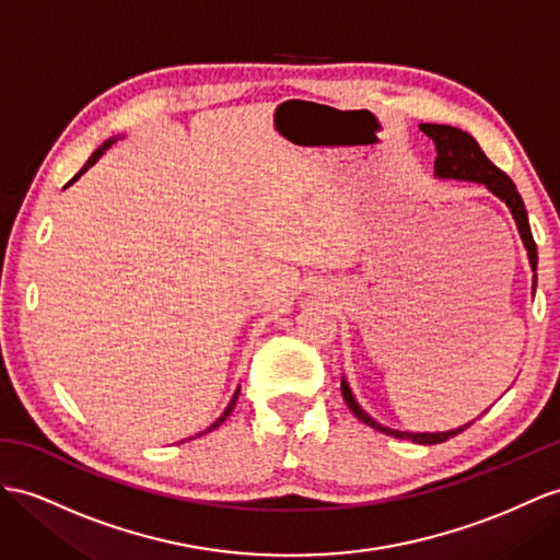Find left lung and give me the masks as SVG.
<instances>
[{
    "mask_svg": "<svg viewBox=\"0 0 560 560\" xmlns=\"http://www.w3.org/2000/svg\"><path fill=\"white\" fill-rule=\"evenodd\" d=\"M421 130L435 141V149H438L435 175L438 177L485 184L494 196L504 200V203L511 210V214H513L515 224H518L521 238H523L527 255H529V265H533V269H537V243L533 238V232H529L527 210H525V203H523L518 189H515V184L511 182L506 172L499 170L490 161V158L482 153V149L478 147V141L464 130H456V127H450V125H421ZM535 285H537V277L533 281V291H535ZM340 390H342V397H346V402H348L350 411L354 413L357 419H360L366 425H371V428L381 430V433H385V435L397 438V440H413L419 444H440V442L450 440L458 433H464V430L470 425V423H466V425L456 428V430H447V433H405V430L385 428V425H381V423L371 419L369 413H364L362 407L354 402V397H352L346 381L340 383Z\"/></svg>",
    "mask_w": 560,
    "mask_h": 560,
    "instance_id": "8db88e82",
    "label": "left lung"
}]
</instances>
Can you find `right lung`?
<instances>
[{"mask_svg":"<svg viewBox=\"0 0 560 560\" xmlns=\"http://www.w3.org/2000/svg\"><path fill=\"white\" fill-rule=\"evenodd\" d=\"M110 143H113V141H106V143H104V147H102V149H96V151H94V153H92V155H90V161H88V163H84V167H82V170H80V172H78V175H75V177H73V179H70V182H68V184H66V186H70V184H73V182H75V179H78V177H80V175H82V172H84V170H88V167H92V165H94V163H96V161H98V158H102V155H104V151H106V149H108V147H110ZM236 399H238V390H236V395H234V397H232V402H229V407H226V409H224V413H222V417H220V419H218V421H214V423H212V425H210V428H208V430H203V433H198V435H206V433H210V430H214V428H218V425H222V423H224V419H226V417H229V413H232V409H234V405H236ZM189 440H191V438H189Z\"/></svg>","mask_w":560,"mask_h":560,"instance_id":"add662e5","label":"right lung"}]
</instances>
